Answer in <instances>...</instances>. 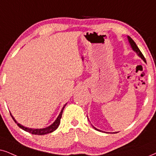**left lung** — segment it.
I'll list each match as a JSON object with an SVG mask.
<instances>
[{"label": "left lung", "mask_w": 156, "mask_h": 156, "mask_svg": "<svg viewBox=\"0 0 156 156\" xmlns=\"http://www.w3.org/2000/svg\"><path fill=\"white\" fill-rule=\"evenodd\" d=\"M127 39H128V42H129V44H130L131 48L133 49V50L134 51V52H136V54L138 55V57H140V58L142 59V60H143L144 61V62H146V60H145V57H144L143 55L142 54V52H140V50H139L138 47L137 46V44H135V42H134V41L133 40V39H132L130 37L127 36ZM88 121H89V120H88ZM92 126H93V125H92ZM93 127H94V129H96V130H98V131H99V132H101V130H100V129H98L97 128H96L95 127H94V126H93Z\"/></svg>", "instance_id": "1"}]
</instances>
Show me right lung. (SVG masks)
<instances>
[{"mask_svg":"<svg viewBox=\"0 0 156 156\" xmlns=\"http://www.w3.org/2000/svg\"><path fill=\"white\" fill-rule=\"evenodd\" d=\"M66 104H67V103L63 106V107H62V110H61L60 114H59L58 117H57V119H55V121L53 122L52 125H50V126H48V127H47L45 128H42V129H34V128H29V127H25V126H23L22 125H21V124H19V122H18L15 119V118L13 117L11 113H10V114H11V117L13 118V121H14L16 123V125L19 126L21 129H22L23 130H24L26 132H28V133L33 134V135H46V134L52 133V132H54L55 129H58V126L60 125V119H61V117H62V112H63V109H64L65 106H66Z\"/></svg>","mask_w":156,"mask_h":156,"instance_id":"obj_1","label":"right lung"}]
</instances>
